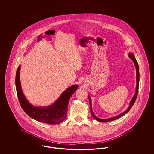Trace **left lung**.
I'll list each match as a JSON object with an SVG mask.
<instances>
[{"label": "left lung", "mask_w": 154, "mask_h": 154, "mask_svg": "<svg viewBox=\"0 0 154 154\" xmlns=\"http://www.w3.org/2000/svg\"><path fill=\"white\" fill-rule=\"evenodd\" d=\"M128 56L131 59V60L133 61L134 64L135 65V68H136V81H137V85H136V89H135V92L134 95H133V97L131 98V102L129 103V105L128 106V108L126 109V110L124 112H122L120 114L115 116L112 117L108 119H100L98 117L96 116L93 111V109H92V104H91V98L90 97L89 95V103H90V111H91V113L92 115V116H93L94 118L95 119H96L97 121H100V122H109V121H113L115 120H116L117 119L121 117L123 115H124L125 114H126V113L129 112V111L131 109V108L132 107V106H133V104H134L135 102V99L137 97L138 95V88H139V82H140V72H139V66H138V64L137 63V61L135 59V57L134 54L132 52H130L128 54Z\"/></svg>", "instance_id": "left-lung-1"}]
</instances>
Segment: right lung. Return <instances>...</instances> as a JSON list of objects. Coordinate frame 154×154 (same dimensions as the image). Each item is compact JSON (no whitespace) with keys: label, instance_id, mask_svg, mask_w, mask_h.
Instances as JSON below:
<instances>
[{"label":"right lung","instance_id":"right-lung-1","mask_svg":"<svg viewBox=\"0 0 154 154\" xmlns=\"http://www.w3.org/2000/svg\"><path fill=\"white\" fill-rule=\"evenodd\" d=\"M20 65L16 75L15 84L19 102L23 111L33 119L43 123L58 124L64 120L67 114L68 105L72 95L78 88L73 85L65 90L56 101L48 106H35L28 101L23 92L20 82Z\"/></svg>","mask_w":154,"mask_h":154}]
</instances>
